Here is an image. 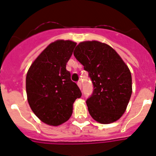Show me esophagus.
I'll list each match as a JSON object with an SVG mask.
<instances>
[{"mask_svg":"<svg viewBox=\"0 0 156 156\" xmlns=\"http://www.w3.org/2000/svg\"><path fill=\"white\" fill-rule=\"evenodd\" d=\"M78 87L80 88V90H81V82H78Z\"/></svg>","mask_w":156,"mask_h":156,"instance_id":"esophagus-1","label":"esophagus"}]
</instances>
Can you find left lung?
I'll list each match as a JSON object with an SVG mask.
<instances>
[{
  "label": "left lung",
  "instance_id": "obj_1",
  "mask_svg": "<svg viewBox=\"0 0 156 156\" xmlns=\"http://www.w3.org/2000/svg\"><path fill=\"white\" fill-rule=\"evenodd\" d=\"M73 54L89 73L94 87L86 101L91 117L101 124L118 120L125 113L132 93L128 66L112 47L99 41L80 42Z\"/></svg>",
  "mask_w": 156,
  "mask_h": 156
}]
</instances>
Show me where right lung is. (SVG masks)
<instances>
[{
	"mask_svg": "<svg viewBox=\"0 0 156 156\" xmlns=\"http://www.w3.org/2000/svg\"><path fill=\"white\" fill-rule=\"evenodd\" d=\"M76 42L58 39L50 43L30 65L26 76L29 105L44 123L57 126L73 114V103L81 92L66 66Z\"/></svg>",
	"mask_w": 156,
	"mask_h": 156,
	"instance_id": "add662e5",
	"label": "right lung"
}]
</instances>
